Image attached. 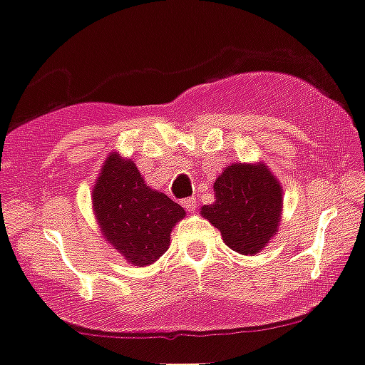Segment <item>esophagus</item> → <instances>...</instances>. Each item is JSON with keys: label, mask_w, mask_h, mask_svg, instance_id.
I'll return each instance as SVG.
<instances>
[{"label": "esophagus", "mask_w": 365, "mask_h": 365, "mask_svg": "<svg viewBox=\"0 0 365 365\" xmlns=\"http://www.w3.org/2000/svg\"><path fill=\"white\" fill-rule=\"evenodd\" d=\"M182 205L187 212H194V210L197 208V201L194 200V197H187V200L182 201Z\"/></svg>", "instance_id": "34e87169"}]
</instances>
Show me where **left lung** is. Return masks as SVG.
Segmentation results:
<instances>
[{"instance_id":"left-lung-1","label":"left lung","mask_w":365,"mask_h":365,"mask_svg":"<svg viewBox=\"0 0 365 365\" xmlns=\"http://www.w3.org/2000/svg\"><path fill=\"white\" fill-rule=\"evenodd\" d=\"M212 205L201 215L222 235L235 252L254 256L277 235L282 219V187L264 162H237L213 183Z\"/></svg>"}]
</instances>
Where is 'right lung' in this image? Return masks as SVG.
I'll return each mask as SVG.
<instances>
[{"instance_id": "1", "label": "right lung", "mask_w": 365, "mask_h": 365, "mask_svg": "<svg viewBox=\"0 0 365 365\" xmlns=\"http://www.w3.org/2000/svg\"><path fill=\"white\" fill-rule=\"evenodd\" d=\"M95 219L106 242L134 267H148L168 251L185 210L146 185L132 159L106 157L91 190Z\"/></svg>"}]
</instances>
